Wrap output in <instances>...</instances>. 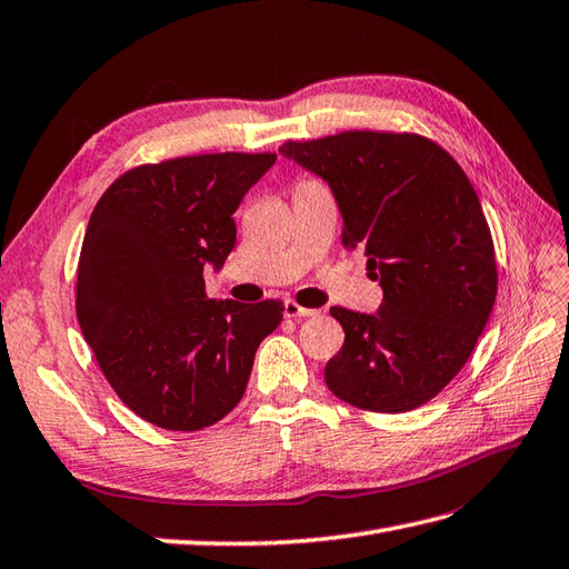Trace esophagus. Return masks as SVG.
Returning <instances> with one entry per match:
<instances>
[{"label":"esophagus","mask_w":569,"mask_h":569,"mask_svg":"<svg viewBox=\"0 0 569 569\" xmlns=\"http://www.w3.org/2000/svg\"><path fill=\"white\" fill-rule=\"evenodd\" d=\"M283 315L286 317H315L317 315V310H312V308H302L300 302H296V300H286L283 302Z\"/></svg>","instance_id":"esophagus-1"}]
</instances>
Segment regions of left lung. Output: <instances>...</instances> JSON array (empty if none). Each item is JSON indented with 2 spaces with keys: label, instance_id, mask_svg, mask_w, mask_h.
<instances>
[{
  "label": "left lung",
  "instance_id": "obj_1",
  "mask_svg": "<svg viewBox=\"0 0 569 569\" xmlns=\"http://www.w3.org/2000/svg\"><path fill=\"white\" fill-rule=\"evenodd\" d=\"M279 152L335 193L347 249L380 281L376 315L332 308L345 347L327 388L368 412H407L436 398L478 345L497 298L490 224L460 164L415 133L347 130Z\"/></svg>",
  "mask_w": 569,
  "mask_h": 569
}]
</instances>
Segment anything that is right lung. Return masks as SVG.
Wrapping results in <instances>:
<instances>
[{
  "instance_id": "1",
  "label": "right lung",
  "mask_w": 569,
  "mask_h": 569,
  "mask_svg": "<svg viewBox=\"0 0 569 569\" xmlns=\"http://www.w3.org/2000/svg\"><path fill=\"white\" fill-rule=\"evenodd\" d=\"M273 162L220 152L142 164L89 218L77 320L118 398L154 427L198 431L232 412L283 320L281 300H210L203 281L232 252V213Z\"/></svg>"
}]
</instances>
